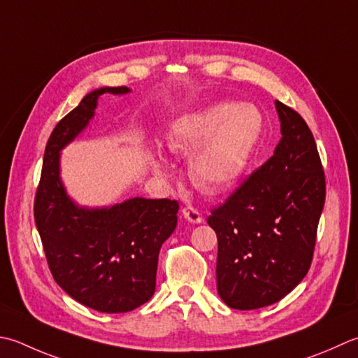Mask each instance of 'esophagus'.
Masks as SVG:
<instances>
[{
  "label": "esophagus",
  "mask_w": 358,
  "mask_h": 358,
  "mask_svg": "<svg viewBox=\"0 0 358 358\" xmlns=\"http://www.w3.org/2000/svg\"><path fill=\"white\" fill-rule=\"evenodd\" d=\"M181 213H183L185 219L191 223H201V220H203V217L199 213V209H195L194 206H185L183 209H181Z\"/></svg>",
  "instance_id": "1"
}]
</instances>
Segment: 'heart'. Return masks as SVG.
<instances>
[{"label": "heart", "instance_id": "b5f03b06", "mask_svg": "<svg viewBox=\"0 0 358 358\" xmlns=\"http://www.w3.org/2000/svg\"><path fill=\"white\" fill-rule=\"evenodd\" d=\"M261 131L262 116L255 107L222 102L177 119L166 145L173 153H189V177L195 186L220 194L243 177ZM150 161L161 172L159 161Z\"/></svg>", "mask_w": 358, "mask_h": 358}]
</instances>
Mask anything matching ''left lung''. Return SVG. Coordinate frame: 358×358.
I'll use <instances>...</instances> for the list:
<instances>
[{"mask_svg": "<svg viewBox=\"0 0 358 358\" xmlns=\"http://www.w3.org/2000/svg\"><path fill=\"white\" fill-rule=\"evenodd\" d=\"M281 141L273 157L208 217L219 241L217 292L231 309L278 303L310 268L326 180L309 125L276 101Z\"/></svg>", "mask_w": 358, "mask_h": 358, "instance_id": "8db88e82", "label": "left lung"}]
</instances>
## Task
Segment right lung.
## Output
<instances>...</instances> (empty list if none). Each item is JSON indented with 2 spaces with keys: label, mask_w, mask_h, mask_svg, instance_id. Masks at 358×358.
I'll use <instances>...</instances> for the list:
<instances>
[{
  "label": "right lung",
  "mask_w": 358,
  "mask_h": 358,
  "mask_svg": "<svg viewBox=\"0 0 358 358\" xmlns=\"http://www.w3.org/2000/svg\"><path fill=\"white\" fill-rule=\"evenodd\" d=\"M103 93H88L55 125L48 139L34 217L54 281L69 296L103 313H122L155 293L161 245L177 227L178 201L135 197L103 208L79 206L60 178V152L87 129Z\"/></svg>",
  "instance_id": "obj_1"
}]
</instances>
